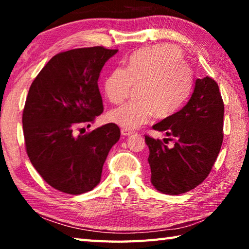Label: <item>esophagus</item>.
Returning a JSON list of instances; mask_svg holds the SVG:
<instances>
[{
	"label": "esophagus",
	"mask_w": 249,
	"mask_h": 249,
	"mask_svg": "<svg viewBox=\"0 0 249 249\" xmlns=\"http://www.w3.org/2000/svg\"><path fill=\"white\" fill-rule=\"evenodd\" d=\"M121 133H122V135H124V136H129V135L134 134V130L126 129V128H122V129H121Z\"/></svg>",
	"instance_id": "esophagus-1"
}]
</instances>
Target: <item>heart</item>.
I'll list each match as a JSON object with an SVG mask.
<instances>
[{
  "label": "heart",
  "mask_w": 249,
  "mask_h": 249,
  "mask_svg": "<svg viewBox=\"0 0 249 249\" xmlns=\"http://www.w3.org/2000/svg\"><path fill=\"white\" fill-rule=\"evenodd\" d=\"M137 87L136 102L116 107L108 120L121 127L134 129L157 119H167L183 107L192 89L191 69L181 50L160 44L130 54L125 67H117L104 80L103 89L112 103L119 104Z\"/></svg>",
  "instance_id": "1"
}]
</instances>
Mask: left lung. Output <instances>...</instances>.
<instances>
[{"instance_id": "1", "label": "left lung", "mask_w": 249, "mask_h": 249, "mask_svg": "<svg viewBox=\"0 0 249 249\" xmlns=\"http://www.w3.org/2000/svg\"><path fill=\"white\" fill-rule=\"evenodd\" d=\"M223 119L224 103L217 83L209 77L196 79L185 107L153 126L171 136L174 147L169 148L161 141L145 136L149 148L150 180L158 191L177 196L203 182L220 153Z\"/></svg>"}]
</instances>
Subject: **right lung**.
Wrapping results in <instances>:
<instances>
[{"label":"right lung","mask_w":249,"mask_h":249,"mask_svg":"<svg viewBox=\"0 0 249 249\" xmlns=\"http://www.w3.org/2000/svg\"><path fill=\"white\" fill-rule=\"evenodd\" d=\"M117 52L96 46L57 53L29 88L23 111L26 153L56 190L68 195L91 191L100 182L108 151L120 140L114 123L74 135L75 128L103 112L98 80Z\"/></svg>","instance_id":"add662e5"}]
</instances>
